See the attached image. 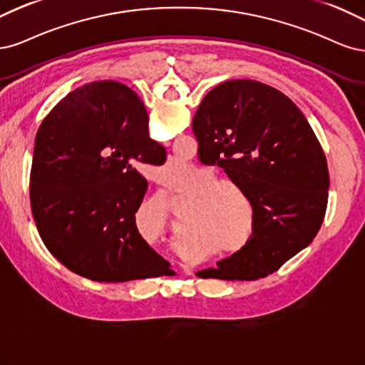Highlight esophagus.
I'll return each instance as SVG.
<instances>
[{
    "label": "esophagus",
    "mask_w": 365,
    "mask_h": 365,
    "mask_svg": "<svg viewBox=\"0 0 365 365\" xmlns=\"http://www.w3.org/2000/svg\"><path fill=\"white\" fill-rule=\"evenodd\" d=\"M158 178H159V179H163V174H162V173H159V174H158Z\"/></svg>",
    "instance_id": "obj_1"
}]
</instances>
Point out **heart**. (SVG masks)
Segmentation results:
<instances>
[{
  "instance_id": "1",
  "label": "heart",
  "mask_w": 365,
  "mask_h": 365,
  "mask_svg": "<svg viewBox=\"0 0 365 365\" xmlns=\"http://www.w3.org/2000/svg\"><path fill=\"white\" fill-rule=\"evenodd\" d=\"M179 170V168H178ZM171 165L167 174L178 171ZM190 187L200 186L195 191L198 197L192 206L190 230L194 235H205L212 244L226 247L230 252H241L252 241V235H245L247 221L237 203L233 192L244 197L242 187L230 178H218L214 171L200 170L187 183ZM158 212L168 218V207L165 200H158ZM245 240H242V238ZM230 247H227V245Z\"/></svg>"
}]
</instances>
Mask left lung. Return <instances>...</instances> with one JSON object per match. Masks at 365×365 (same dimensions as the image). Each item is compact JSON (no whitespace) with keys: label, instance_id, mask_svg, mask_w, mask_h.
Instances as JSON below:
<instances>
[{"label":"left lung","instance_id":"obj_1","mask_svg":"<svg viewBox=\"0 0 365 365\" xmlns=\"http://www.w3.org/2000/svg\"><path fill=\"white\" fill-rule=\"evenodd\" d=\"M192 130L198 156L237 180L253 207L250 244L197 276L256 280L277 272L312 242L327 207V162L307 116L272 86L229 80L206 93Z\"/></svg>","mask_w":365,"mask_h":365}]
</instances>
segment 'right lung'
I'll list each match as a JSON object with an SVG mask.
<instances>
[{"instance_id": "obj_1", "label": "right lung", "mask_w": 365, "mask_h": 365, "mask_svg": "<svg viewBox=\"0 0 365 365\" xmlns=\"http://www.w3.org/2000/svg\"><path fill=\"white\" fill-rule=\"evenodd\" d=\"M158 151L144 103L118 81H92L54 106L34 139L30 203L57 261L106 284L170 272L135 221L148 186L136 167Z\"/></svg>"}]
</instances>
